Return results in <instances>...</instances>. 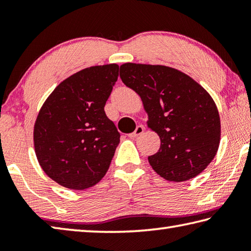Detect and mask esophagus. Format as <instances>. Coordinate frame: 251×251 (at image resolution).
Returning a JSON list of instances; mask_svg holds the SVG:
<instances>
[{"mask_svg":"<svg viewBox=\"0 0 251 251\" xmlns=\"http://www.w3.org/2000/svg\"><path fill=\"white\" fill-rule=\"evenodd\" d=\"M144 130H145V128H144V126L138 125L137 127H136V129L133 131V133H130L128 136H129L130 138H136V137H138L139 135H142L144 133Z\"/></svg>","mask_w":251,"mask_h":251,"instance_id":"1","label":"esophagus"}]
</instances>
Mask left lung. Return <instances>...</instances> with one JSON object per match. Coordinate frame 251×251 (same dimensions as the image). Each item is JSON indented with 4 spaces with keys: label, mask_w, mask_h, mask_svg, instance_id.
I'll return each mask as SVG.
<instances>
[{
    "label": "left lung",
    "mask_w": 251,
    "mask_h": 251,
    "mask_svg": "<svg viewBox=\"0 0 251 251\" xmlns=\"http://www.w3.org/2000/svg\"><path fill=\"white\" fill-rule=\"evenodd\" d=\"M121 78L141 96L148 126L160 137L152 169L169 181L199 175L217 154L220 118L211 96L182 72L163 65L126 63Z\"/></svg>",
    "instance_id": "1"
}]
</instances>
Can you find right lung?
<instances>
[{"mask_svg": "<svg viewBox=\"0 0 251 251\" xmlns=\"http://www.w3.org/2000/svg\"><path fill=\"white\" fill-rule=\"evenodd\" d=\"M117 64L92 66L58 85L42 106L34 147L46 175L66 188L96 185L108 171L121 134L104 106L118 78Z\"/></svg>", "mask_w": 251, "mask_h": 251, "instance_id": "right-lung-1", "label": "right lung"}]
</instances>
